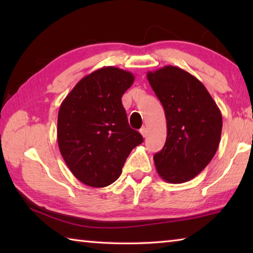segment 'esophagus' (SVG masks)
I'll use <instances>...</instances> for the list:
<instances>
[{"mask_svg":"<svg viewBox=\"0 0 253 253\" xmlns=\"http://www.w3.org/2000/svg\"><path fill=\"white\" fill-rule=\"evenodd\" d=\"M139 131H140V134L143 135V137H146V136H147V132H148V131H147V129H146V128H145V127H143L142 129H140Z\"/></svg>","mask_w":253,"mask_h":253,"instance_id":"34e87169","label":"esophagus"}]
</instances>
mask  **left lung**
<instances>
[{
  "label": "left lung",
  "instance_id": "left-lung-1",
  "mask_svg": "<svg viewBox=\"0 0 253 253\" xmlns=\"http://www.w3.org/2000/svg\"><path fill=\"white\" fill-rule=\"evenodd\" d=\"M154 92L164 107L168 136L154 155L164 181H190L207 168L219 147L222 115L207 88L194 76L174 66L147 72Z\"/></svg>",
  "mask_w": 253,
  "mask_h": 253
}]
</instances>
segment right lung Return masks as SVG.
I'll return each instance as SVG.
<instances>
[{
	"mask_svg": "<svg viewBox=\"0 0 253 253\" xmlns=\"http://www.w3.org/2000/svg\"><path fill=\"white\" fill-rule=\"evenodd\" d=\"M134 79L129 71L104 67L84 77L60 106V153L85 185L105 187L114 183L131 149L143 143V136L128 124L122 104Z\"/></svg>",
	"mask_w": 253,
	"mask_h": 253,
	"instance_id": "obj_1",
	"label": "right lung"
}]
</instances>
